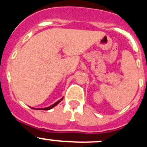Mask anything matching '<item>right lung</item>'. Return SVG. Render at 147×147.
I'll return each instance as SVG.
<instances>
[{
	"label": "right lung",
	"mask_w": 147,
	"mask_h": 147,
	"mask_svg": "<svg viewBox=\"0 0 147 147\" xmlns=\"http://www.w3.org/2000/svg\"><path fill=\"white\" fill-rule=\"evenodd\" d=\"M62 98H61V99H59V101H57V102H55V103L53 104L52 105H51V106H49V107H45V108H33V107H32V109H35V110H51V109H52L53 107H55L56 105H57L58 104H59V102H60L61 101H62Z\"/></svg>",
	"instance_id": "add662e5"
}]
</instances>
